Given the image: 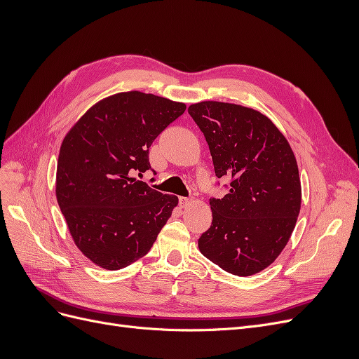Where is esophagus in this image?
<instances>
[{
    "instance_id": "1",
    "label": "esophagus",
    "mask_w": 359,
    "mask_h": 359,
    "mask_svg": "<svg viewBox=\"0 0 359 359\" xmlns=\"http://www.w3.org/2000/svg\"><path fill=\"white\" fill-rule=\"evenodd\" d=\"M178 201H180V205L184 208V206H189L193 199H191V198H180Z\"/></svg>"
}]
</instances>
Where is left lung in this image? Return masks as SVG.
Returning a JSON list of instances; mask_svg holds the SVG:
<instances>
[{
  "mask_svg": "<svg viewBox=\"0 0 359 359\" xmlns=\"http://www.w3.org/2000/svg\"><path fill=\"white\" fill-rule=\"evenodd\" d=\"M189 114L205 136L224 198H211L212 223L201 253L226 273L247 277L269 266L289 241L301 208V182L286 137L260 112L201 102Z\"/></svg>",
  "mask_w": 359,
  "mask_h": 359,
  "instance_id": "1",
  "label": "left lung"
}]
</instances>
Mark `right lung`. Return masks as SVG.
Returning <instances> with one entry per match:
<instances>
[{
    "label": "right lung",
    "instance_id": "add662e5",
    "mask_svg": "<svg viewBox=\"0 0 359 359\" xmlns=\"http://www.w3.org/2000/svg\"><path fill=\"white\" fill-rule=\"evenodd\" d=\"M186 104L139 91L94 104L64 137L57 201L74 244L95 265L121 269L145 256L178 203L136 180L149 147Z\"/></svg>",
    "mask_w": 359,
    "mask_h": 359
}]
</instances>
